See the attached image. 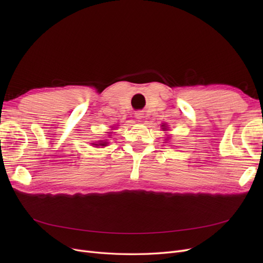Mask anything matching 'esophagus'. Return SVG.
Segmentation results:
<instances>
[{
  "mask_svg": "<svg viewBox=\"0 0 263 263\" xmlns=\"http://www.w3.org/2000/svg\"><path fill=\"white\" fill-rule=\"evenodd\" d=\"M142 115H144V114L140 113V112H138V113L135 114V116H136V118H137V119H141L142 117H144V116H142Z\"/></svg>",
  "mask_w": 263,
  "mask_h": 263,
  "instance_id": "1",
  "label": "esophagus"
}]
</instances>
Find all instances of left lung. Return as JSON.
<instances>
[{
  "mask_svg": "<svg viewBox=\"0 0 263 263\" xmlns=\"http://www.w3.org/2000/svg\"><path fill=\"white\" fill-rule=\"evenodd\" d=\"M163 129H165V128H163Z\"/></svg>",
  "mask_w": 263,
  "mask_h": 263,
  "instance_id": "8db88e82",
  "label": "left lung"
}]
</instances>
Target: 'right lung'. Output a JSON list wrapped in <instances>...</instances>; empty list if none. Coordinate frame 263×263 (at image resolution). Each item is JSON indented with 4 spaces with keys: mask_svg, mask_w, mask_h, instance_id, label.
Instances as JSON below:
<instances>
[{
    "mask_svg": "<svg viewBox=\"0 0 263 263\" xmlns=\"http://www.w3.org/2000/svg\"><path fill=\"white\" fill-rule=\"evenodd\" d=\"M100 145H101V146H106V141H104V142H101Z\"/></svg>",
    "mask_w": 263,
    "mask_h": 263,
    "instance_id": "add662e5",
    "label": "right lung"
}]
</instances>
